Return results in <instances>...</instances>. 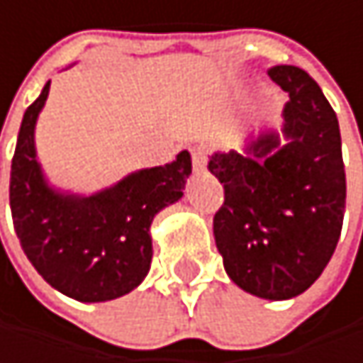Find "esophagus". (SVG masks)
I'll list each match as a JSON object with an SVG mask.
<instances>
[{
	"label": "esophagus",
	"mask_w": 363,
	"mask_h": 363,
	"mask_svg": "<svg viewBox=\"0 0 363 363\" xmlns=\"http://www.w3.org/2000/svg\"><path fill=\"white\" fill-rule=\"evenodd\" d=\"M207 158H209V150H207L205 145H196V147L192 150V164H194V171H196V173L205 171Z\"/></svg>",
	"instance_id": "34e87169"
}]
</instances>
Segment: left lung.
<instances>
[{
	"label": "left lung",
	"mask_w": 363,
	"mask_h": 363,
	"mask_svg": "<svg viewBox=\"0 0 363 363\" xmlns=\"http://www.w3.org/2000/svg\"><path fill=\"white\" fill-rule=\"evenodd\" d=\"M272 82L289 94L279 145L264 133L247 154H213L209 171L224 186L213 216L218 252L245 291L287 300L328 267L342 230L347 179L336 113L300 67L274 65Z\"/></svg>",
	"instance_id": "1"
}]
</instances>
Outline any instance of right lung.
Here are the masks:
<instances>
[{"label":"right lung","instance_id":"1","mask_svg":"<svg viewBox=\"0 0 363 363\" xmlns=\"http://www.w3.org/2000/svg\"><path fill=\"white\" fill-rule=\"evenodd\" d=\"M50 82L27 107L10 171V209L29 262L55 289L105 302L135 289L150 271V224L184 196L192 158L184 150L164 167L137 171L94 196L55 192L38 164L33 130Z\"/></svg>","mask_w":363,"mask_h":363}]
</instances>
